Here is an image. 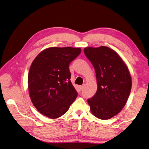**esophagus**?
Wrapping results in <instances>:
<instances>
[{"instance_id":"1","label":"esophagus","mask_w":149,"mask_h":149,"mask_svg":"<svg viewBox=\"0 0 149 149\" xmlns=\"http://www.w3.org/2000/svg\"><path fill=\"white\" fill-rule=\"evenodd\" d=\"M84 87H85V84H84V85H81V86H79V88L81 89V90H82V89H83Z\"/></svg>"}]
</instances>
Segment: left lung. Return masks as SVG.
Returning a JSON list of instances; mask_svg holds the SVG:
<instances>
[{
	"mask_svg": "<svg viewBox=\"0 0 149 149\" xmlns=\"http://www.w3.org/2000/svg\"><path fill=\"white\" fill-rule=\"evenodd\" d=\"M96 72L98 88L87 100L91 111L100 119L107 120L117 115L128 100L132 78L126 64L111 49L101 46L84 49Z\"/></svg>",
	"mask_w": 149,
	"mask_h": 149,
	"instance_id": "1",
	"label": "left lung"
}]
</instances>
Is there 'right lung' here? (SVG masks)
Returning <instances> with one entry per match:
<instances>
[{"instance_id": "1", "label": "right lung", "mask_w": 149, "mask_h": 149, "mask_svg": "<svg viewBox=\"0 0 149 149\" xmlns=\"http://www.w3.org/2000/svg\"><path fill=\"white\" fill-rule=\"evenodd\" d=\"M81 52V48L49 47L32 62L28 75L29 95L42 115L50 118L60 117L77 98L69 65Z\"/></svg>"}]
</instances>
